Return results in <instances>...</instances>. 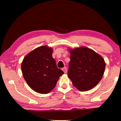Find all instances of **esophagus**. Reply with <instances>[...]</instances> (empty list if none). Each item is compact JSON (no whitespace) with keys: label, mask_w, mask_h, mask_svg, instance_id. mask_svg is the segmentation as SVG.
Segmentation results:
<instances>
[{"label":"esophagus","mask_w":121,"mask_h":121,"mask_svg":"<svg viewBox=\"0 0 121 121\" xmlns=\"http://www.w3.org/2000/svg\"><path fill=\"white\" fill-rule=\"evenodd\" d=\"M62 70H63V72L65 73H66V72H67V68H66V67H64V68H63L62 69Z\"/></svg>","instance_id":"esophagus-1"}]
</instances>
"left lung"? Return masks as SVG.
Segmentation results:
<instances>
[{
  "instance_id": "8db88e82",
  "label": "left lung",
  "mask_w": 121,
  "mask_h": 121,
  "mask_svg": "<svg viewBox=\"0 0 121 121\" xmlns=\"http://www.w3.org/2000/svg\"><path fill=\"white\" fill-rule=\"evenodd\" d=\"M70 61L68 75L81 91L95 87L101 81L105 68L104 60L92 49L82 47L69 49Z\"/></svg>"
}]
</instances>
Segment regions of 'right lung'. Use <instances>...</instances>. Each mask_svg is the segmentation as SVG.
Returning <instances> with one entry per match:
<instances>
[{"mask_svg": "<svg viewBox=\"0 0 121 121\" xmlns=\"http://www.w3.org/2000/svg\"><path fill=\"white\" fill-rule=\"evenodd\" d=\"M52 52L51 48L40 46L27 54L22 62L25 80L31 89L40 94H46L52 91L64 74L57 67Z\"/></svg>", "mask_w": 121, "mask_h": 121, "instance_id": "obj_1", "label": "right lung"}]
</instances>
